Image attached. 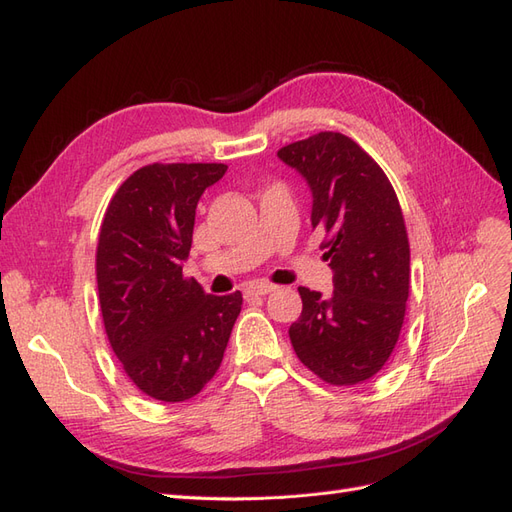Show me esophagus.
Segmentation results:
<instances>
[{"mask_svg": "<svg viewBox=\"0 0 512 512\" xmlns=\"http://www.w3.org/2000/svg\"><path fill=\"white\" fill-rule=\"evenodd\" d=\"M277 286L269 284V282H256V284H250L245 288V294L247 297H265V294H271Z\"/></svg>", "mask_w": 512, "mask_h": 512, "instance_id": "1", "label": "esophagus"}]
</instances>
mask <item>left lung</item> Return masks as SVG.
<instances>
[{"instance_id": "1", "label": "left lung", "mask_w": 512, "mask_h": 512, "mask_svg": "<svg viewBox=\"0 0 512 512\" xmlns=\"http://www.w3.org/2000/svg\"><path fill=\"white\" fill-rule=\"evenodd\" d=\"M277 156L312 190V226L324 232L335 288L322 297L299 286L292 348L324 382H365L389 361L406 316L410 243L397 194L376 160L339 132H318Z\"/></svg>"}]
</instances>
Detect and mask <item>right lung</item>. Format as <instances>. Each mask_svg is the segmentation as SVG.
<instances>
[{
    "instance_id": "1",
    "label": "right lung",
    "mask_w": 512,
    "mask_h": 512,
    "mask_svg": "<svg viewBox=\"0 0 512 512\" xmlns=\"http://www.w3.org/2000/svg\"><path fill=\"white\" fill-rule=\"evenodd\" d=\"M226 164H149L106 207L96 277L106 337L145 395L177 404L205 389L224 359L241 292L213 297L183 277L196 205Z\"/></svg>"
}]
</instances>
